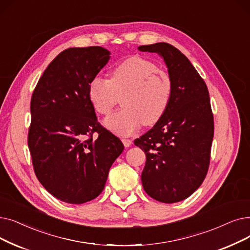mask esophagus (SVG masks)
<instances>
[{
    "label": "esophagus",
    "instance_id": "obj_1",
    "mask_svg": "<svg viewBox=\"0 0 250 250\" xmlns=\"http://www.w3.org/2000/svg\"><path fill=\"white\" fill-rule=\"evenodd\" d=\"M122 141H123L125 147H129V146L132 145V143H133V141L129 140V139H123Z\"/></svg>",
    "mask_w": 250,
    "mask_h": 250
}]
</instances>
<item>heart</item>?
<instances>
[{
	"instance_id": "heart-1",
	"label": "heart",
	"mask_w": 250,
	"mask_h": 250,
	"mask_svg": "<svg viewBox=\"0 0 250 250\" xmlns=\"http://www.w3.org/2000/svg\"><path fill=\"white\" fill-rule=\"evenodd\" d=\"M89 98L95 110L108 115L123 97L122 110L104 122L119 136L135 133L143 124L155 125L167 111L171 82L167 72L140 56L127 58L110 72V79L95 78L89 84Z\"/></svg>"
}]
</instances>
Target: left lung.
I'll return each mask as SVG.
<instances>
[{
    "instance_id": "8db88e82",
    "label": "left lung",
    "mask_w": 250,
    "mask_h": 250,
    "mask_svg": "<svg viewBox=\"0 0 250 250\" xmlns=\"http://www.w3.org/2000/svg\"><path fill=\"white\" fill-rule=\"evenodd\" d=\"M138 50L164 58L171 82L164 116L135 140L146 154L141 180L150 197L164 203L179 202L200 187L208 170L214 128L208 90L189 59L167 42Z\"/></svg>"
}]
</instances>
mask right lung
I'll use <instances>...</instances> for the list:
<instances>
[{"label": "right lung", "instance_id": "1", "mask_svg": "<svg viewBox=\"0 0 250 250\" xmlns=\"http://www.w3.org/2000/svg\"><path fill=\"white\" fill-rule=\"evenodd\" d=\"M110 59L105 48L62 51L32 93L28 148L36 176L54 197L71 204L93 200L122 154V141L97 121L89 84ZM99 138L94 140L92 134Z\"/></svg>", "mask_w": 250, "mask_h": 250}]
</instances>
